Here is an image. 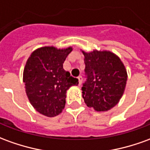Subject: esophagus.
Wrapping results in <instances>:
<instances>
[{
	"label": "esophagus",
	"mask_w": 150,
	"mask_h": 150,
	"mask_svg": "<svg viewBox=\"0 0 150 150\" xmlns=\"http://www.w3.org/2000/svg\"><path fill=\"white\" fill-rule=\"evenodd\" d=\"M78 79H79V85H81V83H82V81H83L82 76H81V75H80V76H79Z\"/></svg>",
	"instance_id": "34e87169"
}]
</instances>
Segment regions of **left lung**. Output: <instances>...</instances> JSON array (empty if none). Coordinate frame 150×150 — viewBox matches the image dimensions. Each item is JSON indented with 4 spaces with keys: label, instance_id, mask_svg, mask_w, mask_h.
Returning a JSON list of instances; mask_svg holds the SVG:
<instances>
[{
    "label": "left lung",
    "instance_id": "left-lung-1",
    "mask_svg": "<svg viewBox=\"0 0 150 150\" xmlns=\"http://www.w3.org/2000/svg\"><path fill=\"white\" fill-rule=\"evenodd\" d=\"M85 82L83 97L96 111H107L119 102L126 86L127 71L118 56L109 51L83 52Z\"/></svg>",
    "mask_w": 150,
    "mask_h": 150
}]
</instances>
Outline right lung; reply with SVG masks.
Returning a JSON list of instances; mask_svg holds the SVG:
<instances>
[{
    "label": "right lung",
    "mask_w": 150,
    "mask_h": 150,
    "mask_svg": "<svg viewBox=\"0 0 150 150\" xmlns=\"http://www.w3.org/2000/svg\"><path fill=\"white\" fill-rule=\"evenodd\" d=\"M71 51V47L65 50L40 48L31 53L24 68L23 82L28 99L39 113L47 117L57 116L62 111L67 90L78 85V79L63 69V62Z\"/></svg>",
    "instance_id": "right-lung-1"
}]
</instances>
